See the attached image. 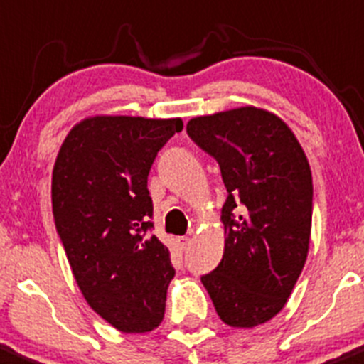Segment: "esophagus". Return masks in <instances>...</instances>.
<instances>
[{"label": "esophagus", "mask_w": 364, "mask_h": 364, "mask_svg": "<svg viewBox=\"0 0 364 364\" xmlns=\"http://www.w3.org/2000/svg\"><path fill=\"white\" fill-rule=\"evenodd\" d=\"M177 242H178V245H181V249H187L191 243V238L189 237H178Z\"/></svg>", "instance_id": "1"}]
</instances>
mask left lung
<instances>
[{"label": "left lung", "mask_w": 364, "mask_h": 364, "mask_svg": "<svg viewBox=\"0 0 364 364\" xmlns=\"http://www.w3.org/2000/svg\"><path fill=\"white\" fill-rule=\"evenodd\" d=\"M187 134L215 157L228 189L226 245L201 277L217 314L233 328L275 317L305 266L312 230V173L293 131L254 107L191 119Z\"/></svg>", "instance_id": "obj_1"}]
</instances>
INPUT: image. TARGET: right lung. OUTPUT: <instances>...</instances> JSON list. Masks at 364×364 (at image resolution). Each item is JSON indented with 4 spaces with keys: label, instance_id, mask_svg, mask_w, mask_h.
I'll list each match as a JSON object with an SVG mask.
<instances>
[{
    "label": "right lung",
    "instance_id": "obj_1",
    "mask_svg": "<svg viewBox=\"0 0 364 364\" xmlns=\"http://www.w3.org/2000/svg\"><path fill=\"white\" fill-rule=\"evenodd\" d=\"M182 127L181 119H85L55 159L52 212L71 272L89 306L122 333L152 331L163 321L175 268L151 235L147 178Z\"/></svg>",
    "mask_w": 364,
    "mask_h": 364
}]
</instances>
